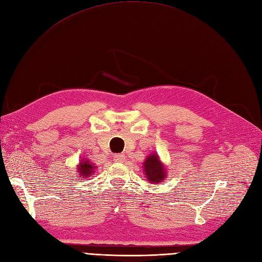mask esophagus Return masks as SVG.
I'll list each match as a JSON object with an SVG mask.
<instances>
[{
    "mask_svg": "<svg viewBox=\"0 0 262 262\" xmlns=\"http://www.w3.org/2000/svg\"><path fill=\"white\" fill-rule=\"evenodd\" d=\"M114 160L116 162H124L125 161V156L123 155H115Z\"/></svg>",
    "mask_w": 262,
    "mask_h": 262,
    "instance_id": "34e87169",
    "label": "esophagus"
}]
</instances>
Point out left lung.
<instances>
[{
  "label": "left lung",
  "instance_id": "1",
  "mask_svg": "<svg viewBox=\"0 0 262 262\" xmlns=\"http://www.w3.org/2000/svg\"><path fill=\"white\" fill-rule=\"evenodd\" d=\"M142 170L150 183L162 182L166 176V170L163 163L160 161L157 154L149 155L143 162Z\"/></svg>",
  "mask_w": 262,
  "mask_h": 262
}]
</instances>
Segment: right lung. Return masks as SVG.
Here are the masks:
<instances>
[{
    "label": "right lung",
    "mask_w": 262,
    "mask_h": 262,
    "mask_svg": "<svg viewBox=\"0 0 262 262\" xmlns=\"http://www.w3.org/2000/svg\"><path fill=\"white\" fill-rule=\"evenodd\" d=\"M96 168L97 166L95 164H92L88 159H82L77 167V171L82 179H88V177H91L94 175Z\"/></svg>",
    "instance_id": "1"
}]
</instances>
